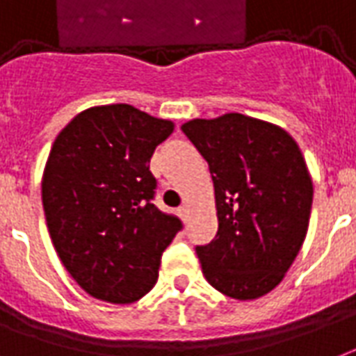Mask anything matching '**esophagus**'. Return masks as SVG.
<instances>
[{
  "mask_svg": "<svg viewBox=\"0 0 356 356\" xmlns=\"http://www.w3.org/2000/svg\"><path fill=\"white\" fill-rule=\"evenodd\" d=\"M179 215H181V218H183V220H186V218H188V215H191V207H188V205H181V207H179Z\"/></svg>",
  "mask_w": 356,
  "mask_h": 356,
  "instance_id": "obj_1",
  "label": "esophagus"
}]
</instances>
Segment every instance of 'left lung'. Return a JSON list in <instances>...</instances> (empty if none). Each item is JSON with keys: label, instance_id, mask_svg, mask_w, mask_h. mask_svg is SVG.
I'll list each match as a JSON object with an SVG mask.
<instances>
[{"label": "left lung", "instance_id": "left-lung-1", "mask_svg": "<svg viewBox=\"0 0 356 356\" xmlns=\"http://www.w3.org/2000/svg\"><path fill=\"white\" fill-rule=\"evenodd\" d=\"M181 130L211 171L218 230L196 252L209 285L252 300L281 283L304 243L313 183L296 141L279 126L228 113Z\"/></svg>", "mask_w": 356, "mask_h": 356}]
</instances>
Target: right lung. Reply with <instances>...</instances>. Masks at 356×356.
Wrapping results in <instances>:
<instances>
[{"mask_svg": "<svg viewBox=\"0 0 356 356\" xmlns=\"http://www.w3.org/2000/svg\"><path fill=\"white\" fill-rule=\"evenodd\" d=\"M173 122L128 104L79 113L58 134L43 173L52 245L90 296L131 304L151 291L160 259L183 222L152 204L154 149Z\"/></svg>", "mask_w": 356, "mask_h": 356, "instance_id": "1", "label": "right lung"}]
</instances>
